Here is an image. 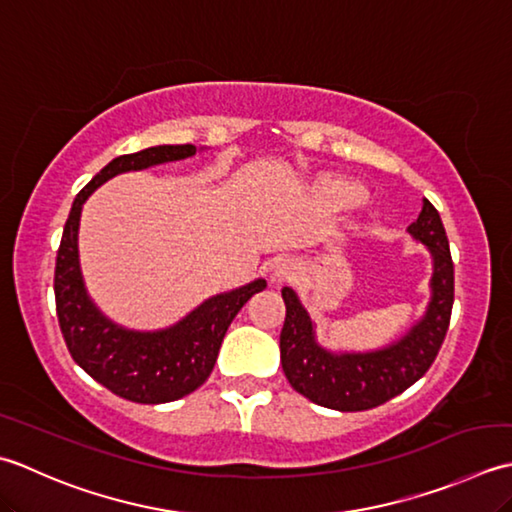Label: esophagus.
I'll return each instance as SVG.
<instances>
[{
	"label": "esophagus",
	"instance_id": "1",
	"mask_svg": "<svg viewBox=\"0 0 512 512\" xmlns=\"http://www.w3.org/2000/svg\"><path fill=\"white\" fill-rule=\"evenodd\" d=\"M294 274H296V263L289 258H278V260H274V265L269 267V278L278 285L287 283V280L294 278Z\"/></svg>",
	"mask_w": 512,
	"mask_h": 512
}]
</instances>
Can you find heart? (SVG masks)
I'll return each mask as SVG.
<instances>
[{
  "label": "heart",
  "instance_id": "obj_1",
  "mask_svg": "<svg viewBox=\"0 0 512 512\" xmlns=\"http://www.w3.org/2000/svg\"><path fill=\"white\" fill-rule=\"evenodd\" d=\"M318 194L331 205L349 207L362 198V187L349 179H340V176H327L318 183Z\"/></svg>",
  "mask_w": 512,
  "mask_h": 512
}]
</instances>
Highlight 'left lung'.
<instances>
[{
  "mask_svg": "<svg viewBox=\"0 0 512 512\" xmlns=\"http://www.w3.org/2000/svg\"><path fill=\"white\" fill-rule=\"evenodd\" d=\"M409 236L431 254V300L424 316L402 338L373 351H329L316 340V325L298 294L283 287L287 307L280 331V362L291 387L333 411H367L389 402L429 371L451 322L453 260L442 218L422 201Z\"/></svg>",
  "mask_w": 512,
  "mask_h": 512,
  "instance_id": "obj_1",
  "label": "left lung"
}]
</instances>
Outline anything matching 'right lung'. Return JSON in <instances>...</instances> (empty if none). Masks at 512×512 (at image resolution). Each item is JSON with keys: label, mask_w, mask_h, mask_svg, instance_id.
I'll return each mask as SVG.
<instances>
[{"label": "right lung", "mask_w": 512, "mask_h": 512, "mask_svg": "<svg viewBox=\"0 0 512 512\" xmlns=\"http://www.w3.org/2000/svg\"><path fill=\"white\" fill-rule=\"evenodd\" d=\"M196 145H154L112 159L77 194L61 236L55 267V300L61 333L72 360L119 398L139 404H165L196 391L210 378L218 349L238 311L267 283L256 278L238 289L201 302L176 325L156 331L125 329L110 320L88 296L79 265V221L83 203L99 185L123 172L181 161Z\"/></svg>", "instance_id": "1"}]
</instances>
